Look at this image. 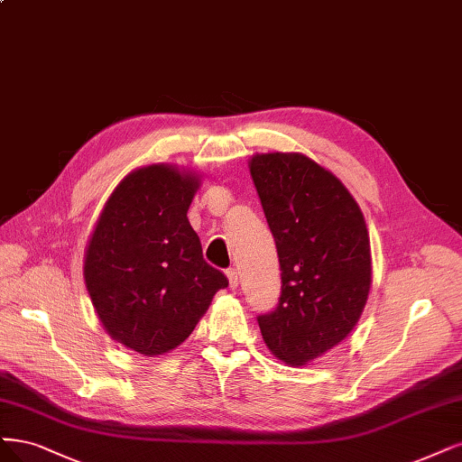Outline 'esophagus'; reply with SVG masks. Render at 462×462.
I'll return each instance as SVG.
<instances>
[{
    "label": "esophagus",
    "instance_id": "1",
    "mask_svg": "<svg viewBox=\"0 0 462 462\" xmlns=\"http://www.w3.org/2000/svg\"><path fill=\"white\" fill-rule=\"evenodd\" d=\"M226 273H227V279H229V289H231V291H235L236 286H238V275H236V269H235V267H229Z\"/></svg>",
    "mask_w": 462,
    "mask_h": 462
}]
</instances>
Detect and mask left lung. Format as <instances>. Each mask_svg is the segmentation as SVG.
Instances as JSON below:
<instances>
[{
	"mask_svg": "<svg viewBox=\"0 0 462 462\" xmlns=\"http://www.w3.org/2000/svg\"><path fill=\"white\" fill-rule=\"evenodd\" d=\"M250 173L281 265L279 304L258 325L275 357L306 365L340 344L367 304V226L342 181L304 154H256Z\"/></svg>",
	"mask_w": 462,
	"mask_h": 462,
	"instance_id": "8db88e82",
	"label": "left lung"
}]
</instances>
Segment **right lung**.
Returning <instances> with one entry per match:
<instances>
[{
    "label": "right lung",
    "instance_id": "obj_1",
    "mask_svg": "<svg viewBox=\"0 0 462 462\" xmlns=\"http://www.w3.org/2000/svg\"><path fill=\"white\" fill-rule=\"evenodd\" d=\"M199 178L168 164L132 171L115 189L86 250L91 304L116 342L162 356L189 338L227 277L202 258L187 210Z\"/></svg>",
    "mask_w": 462,
    "mask_h": 462
}]
</instances>
